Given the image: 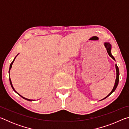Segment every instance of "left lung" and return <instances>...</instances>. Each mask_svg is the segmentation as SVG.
I'll return each instance as SVG.
<instances>
[{
	"instance_id": "1",
	"label": "left lung",
	"mask_w": 129,
	"mask_h": 129,
	"mask_svg": "<svg viewBox=\"0 0 129 129\" xmlns=\"http://www.w3.org/2000/svg\"><path fill=\"white\" fill-rule=\"evenodd\" d=\"M104 45H105V48H106V50H107V52H108V53L109 54V55L110 56V57H111L113 60H115V58L114 57H113L112 56V53H111V45L109 44V43H104ZM115 68H116V72H117V77H116V80H115V84H114V87H113V90H112V91L109 94L106 96V97H105L104 99H102L101 100H103L104 99H106L107 97H109V95H110V94H112L114 92V91H115V89H116L117 87L118 86V82H119V69H118V67H117V64H115Z\"/></svg>"
}]
</instances>
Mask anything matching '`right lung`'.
<instances>
[{
	"label": "right lung",
	"mask_w": 129,
	"mask_h": 129,
	"mask_svg": "<svg viewBox=\"0 0 129 129\" xmlns=\"http://www.w3.org/2000/svg\"><path fill=\"white\" fill-rule=\"evenodd\" d=\"M16 57H15V58H14V60H13V61L11 62V64H10V69H9V75H10V69H11V67H12V64H13V62H14V60H15V58H16ZM10 84H11V87H12V89H13V90H14L15 91V92H16L17 94H18L19 95H20V96H21V97H22L23 98V99H25V100H28V101H32V100H29V99H26V98H24V97H23V96H21L20 94H19V93H17V92H16V90H15V89H14V87H13V86H12V82H11V79H10Z\"/></svg>",
	"instance_id": "1"
}]
</instances>
